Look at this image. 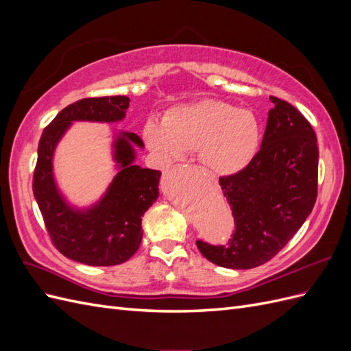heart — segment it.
<instances>
[{
  "mask_svg": "<svg viewBox=\"0 0 351 351\" xmlns=\"http://www.w3.org/2000/svg\"><path fill=\"white\" fill-rule=\"evenodd\" d=\"M143 139L164 162L199 151L202 164L212 174L230 176L246 168L256 156L262 127L250 110L218 99H202L169 110L164 121H147Z\"/></svg>",
  "mask_w": 351,
  "mask_h": 351,
  "instance_id": "heart-1",
  "label": "heart"
}]
</instances>
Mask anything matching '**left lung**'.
I'll return each instance as SVG.
<instances>
[{
  "instance_id": "8db88e82",
  "label": "left lung",
  "mask_w": 351,
  "mask_h": 351,
  "mask_svg": "<svg viewBox=\"0 0 351 351\" xmlns=\"http://www.w3.org/2000/svg\"><path fill=\"white\" fill-rule=\"evenodd\" d=\"M261 149L241 171L219 177L234 217L227 244L196 240L218 267L249 269L271 261L312 212L317 196L316 134L291 104L271 97Z\"/></svg>"
}]
</instances>
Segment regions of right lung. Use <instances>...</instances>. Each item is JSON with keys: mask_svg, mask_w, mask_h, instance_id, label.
<instances>
[{"mask_svg": "<svg viewBox=\"0 0 351 351\" xmlns=\"http://www.w3.org/2000/svg\"><path fill=\"white\" fill-rule=\"evenodd\" d=\"M127 97L84 98L61 110L40 136L34 171V195L48 236L66 258L92 267H112L129 261L142 241V217L158 197V169L133 165V142L143 146L134 133L115 142L120 171L107 195L86 212L73 210L58 195L52 178V154L71 121H119L124 119Z\"/></svg>", "mask_w": 351, "mask_h": 351, "instance_id": "add662e5", "label": "right lung"}]
</instances>
